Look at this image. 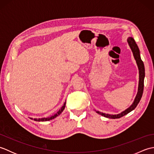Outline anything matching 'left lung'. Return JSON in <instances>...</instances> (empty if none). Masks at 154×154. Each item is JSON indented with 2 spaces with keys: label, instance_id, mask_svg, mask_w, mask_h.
I'll use <instances>...</instances> for the list:
<instances>
[{
  "label": "left lung",
  "instance_id": "obj_1",
  "mask_svg": "<svg viewBox=\"0 0 154 154\" xmlns=\"http://www.w3.org/2000/svg\"><path fill=\"white\" fill-rule=\"evenodd\" d=\"M127 42L128 43L129 46L132 51L133 55L134 57V59L136 61V63H137V65H138V70H139V83H138V93H137L135 99L134 100L132 105L120 114H109L100 112L99 111H96L97 113L99 114L100 115H102L104 117L109 118V119H120V118L122 117L123 116L126 115L127 114H128L137 106V105H138V104L139 103L140 100L142 97V94L143 91V81H144V77H145L144 65H143V61L141 60V57H140V53L139 48L138 47V45H137L135 40H134V38L132 37H129L128 38Z\"/></svg>",
  "mask_w": 154,
  "mask_h": 154
}]
</instances>
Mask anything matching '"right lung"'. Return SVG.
<instances>
[{"label": "right lung", "mask_w": 154, "mask_h": 154, "mask_svg": "<svg viewBox=\"0 0 154 154\" xmlns=\"http://www.w3.org/2000/svg\"><path fill=\"white\" fill-rule=\"evenodd\" d=\"M65 104H66V100H65V102L64 103L63 105L62 106V107L61 108V109L59 110V111H58V112H57V113H55V114H54L53 116H50V117L42 118V119H32V118H30V119H32V120H35V121H38V122H45V121H48V120H50L54 119H55V117H57V116L60 115V114L62 112H63L64 109H65Z\"/></svg>", "instance_id": "obj_1"}]
</instances>
